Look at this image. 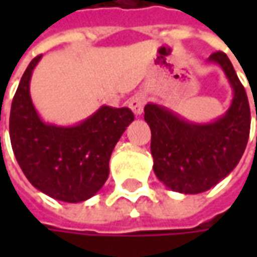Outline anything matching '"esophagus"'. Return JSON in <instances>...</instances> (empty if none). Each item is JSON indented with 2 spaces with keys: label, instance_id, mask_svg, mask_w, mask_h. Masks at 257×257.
<instances>
[{
  "label": "esophagus",
  "instance_id": "esophagus-1",
  "mask_svg": "<svg viewBox=\"0 0 257 257\" xmlns=\"http://www.w3.org/2000/svg\"><path fill=\"white\" fill-rule=\"evenodd\" d=\"M146 95L143 93H137L134 94L133 97L130 98V103H128V107L132 108V111H133L136 115H140V114L143 113L144 110V105H146Z\"/></svg>",
  "mask_w": 257,
  "mask_h": 257
}]
</instances>
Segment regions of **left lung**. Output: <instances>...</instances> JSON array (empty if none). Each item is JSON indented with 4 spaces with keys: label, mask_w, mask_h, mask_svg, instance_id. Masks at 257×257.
<instances>
[{
    "label": "left lung",
    "mask_w": 257,
    "mask_h": 257,
    "mask_svg": "<svg viewBox=\"0 0 257 257\" xmlns=\"http://www.w3.org/2000/svg\"><path fill=\"white\" fill-rule=\"evenodd\" d=\"M207 63L219 65L232 87V103L223 115L196 123L160 104L144 107V120L152 130L154 174L166 187L183 194L206 192L229 176L249 140V101L230 60L217 51Z\"/></svg>",
    "instance_id": "1"
}]
</instances>
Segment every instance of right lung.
Masks as SVG:
<instances>
[{"instance_id":"obj_1","label":"right lung","mask_w":257,"mask_h":257,"mask_svg":"<svg viewBox=\"0 0 257 257\" xmlns=\"http://www.w3.org/2000/svg\"><path fill=\"white\" fill-rule=\"evenodd\" d=\"M41 57H35L27 67L11 104V146L35 189L55 200L84 202L104 186L114 147L134 114L127 107L101 105L73 125L45 123L30 94L31 75Z\"/></svg>"}]
</instances>
